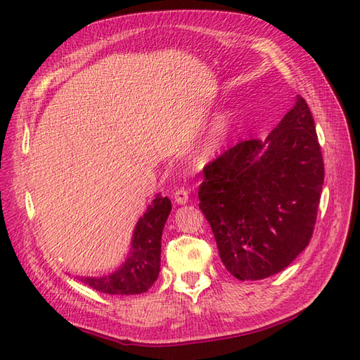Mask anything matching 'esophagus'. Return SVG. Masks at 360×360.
<instances>
[{
    "label": "esophagus",
    "mask_w": 360,
    "mask_h": 360,
    "mask_svg": "<svg viewBox=\"0 0 360 360\" xmlns=\"http://www.w3.org/2000/svg\"><path fill=\"white\" fill-rule=\"evenodd\" d=\"M174 200H176V202L177 204H186L188 201H189V192H188V189H184V188H180V189H177L176 192H174Z\"/></svg>",
    "instance_id": "34e87169"
}]
</instances>
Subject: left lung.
Instances as JSON below:
<instances>
[{
    "mask_svg": "<svg viewBox=\"0 0 360 360\" xmlns=\"http://www.w3.org/2000/svg\"><path fill=\"white\" fill-rule=\"evenodd\" d=\"M200 209L225 269L240 281L279 274L308 246L324 163L307 101L266 139L242 141L202 169Z\"/></svg>",
    "mask_w": 360,
    "mask_h": 360,
    "instance_id": "8db88e82",
    "label": "left lung"
}]
</instances>
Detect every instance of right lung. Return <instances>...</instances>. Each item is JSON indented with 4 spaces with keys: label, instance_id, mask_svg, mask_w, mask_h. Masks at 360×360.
Listing matches in <instances>:
<instances>
[{
    "label": "right lung",
    "instance_id": "1",
    "mask_svg": "<svg viewBox=\"0 0 360 360\" xmlns=\"http://www.w3.org/2000/svg\"><path fill=\"white\" fill-rule=\"evenodd\" d=\"M171 212L168 197L156 195L143 217L138 221L129 255L124 263L114 274L99 278H79L85 285L106 294H129L146 292L159 276L160 271V238L165 222Z\"/></svg>",
    "mask_w": 360,
    "mask_h": 360
}]
</instances>
